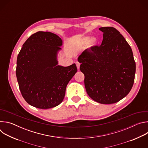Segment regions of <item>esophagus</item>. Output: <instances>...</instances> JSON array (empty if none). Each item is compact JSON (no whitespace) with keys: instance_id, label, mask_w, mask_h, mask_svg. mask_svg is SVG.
I'll return each mask as SVG.
<instances>
[{"instance_id":"obj_1","label":"esophagus","mask_w":148,"mask_h":148,"mask_svg":"<svg viewBox=\"0 0 148 148\" xmlns=\"http://www.w3.org/2000/svg\"><path fill=\"white\" fill-rule=\"evenodd\" d=\"M75 64H76V66H77V69H78V70H79V66H80V63H79V62L77 61V62H75Z\"/></svg>"}]
</instances>
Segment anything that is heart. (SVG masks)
Here are the masks:
<instances>
[{
	"label": "heart",
	"instance_id": "1",
	"mask_svg": "<svg viewBox=\"0 0 148 148\" xmlns=\"http://www.w3.org/2000/svg\"><path fill=\"white\" fill-rule=\"evenodd\" d=\"M81 41H82V43L84 45H86V44L88 43L89 46L92 47V46H95L97 44L98 40H97V37H90L89 36H86V37H83L82 38Z\"/></svg>",
	"mask_w": 148,
	"mask_h": 148
}]
</instances>
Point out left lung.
<instances>
[{"instance_id": "obj_1", "label": "left lung", "mask_w": 148, "mask_h": 148, "mask_svg": "<svg viewBox=\"0 0 148 148\" xmlns=\"http://www.w3.org/2000/svg\"><path fill=\"white\" fill-rule=\"evenodd\" d=\"M101 45L84 50L78 58L88 95L95 101L111 104L130 92L136 64L132 50L119 32L112 27L99 28Z\"/></svg>"}]
</instances>
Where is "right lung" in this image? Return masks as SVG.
<instances>
[{
  "label": "right lung",
  "instance_id": "1",
  "mask_svg": "<svg viewBox=\"0 0 148 148\" xmlns=\"http://www.w3.org/2000/svg\"><path fill=\"white\" fill-rule=\"evenodd\" d=\"M62 40L49 32L32 34L23 45L17 58L16 77L25 101L40 109L55 107L64 98L68 83L77 71L75 63L58 65Z\"/></svg>",
  "mask_w": 148,
  "mask_h": 148
}]
</instances>
